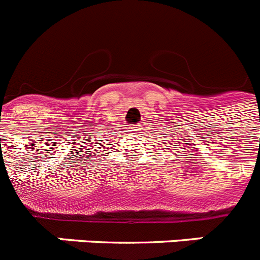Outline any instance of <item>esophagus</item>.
I'll return each mask as SVG.
<instances>
[{"label": "esophagus", "instance_id": "esophagus-1", "mask_svg": "<svg viewBox=\"0 0 260 260\" xmlns=\"http://www.w3.org/2000/svg\"><path fill=\"white\" fill-rule=\"evenodd\" d=\"M137 130H138V128L134 127V128H133V130H132V132H134V134H137Z\"/></svg>", "mask_w": 260, "mask_h": 260}]
</instances>
